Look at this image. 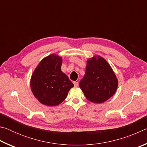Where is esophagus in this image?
<instances>
[{"mask_svg": "<svg viewBox=\"0 0 147 147\" xmlns=\"http://www.w3.org/2000/svg\"><path fill=\"white\" fill-rule=\"evenodd\" d=\"M73 84H74V87H76V88L78 86V82H74Z\"/></svg>", "mask_w": 147, "mask_h": 147, "instance_id": "1", "label": "esophagus"}]
</instances>
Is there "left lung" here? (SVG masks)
<instances>
[{
	"label": "left lung",
	"mask_w": 147,
	"mask_h": 147,
	"mask_svg": "<svg viewBox=\"0 0 147 147\" xmlns=\"http://www.w3.org/2000/svg\"><path fill=\"white\" fill-rule=\"evenodd\" d=\"M79 86L88 100L100 104L115 93L118 80L108 61L97 55L88 59L85 75Z\"/></svg>",
	"instance_id": "obj_1"
}]
</instances>
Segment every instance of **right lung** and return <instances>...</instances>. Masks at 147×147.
Listing matches in <instances>:
<instances>
[{
	"instance_id": "right-lung-1",
	"label": "right lung",
	"mask_w": 147,
	"mask_h": 147,
	"mask_svg": "<svg viewBox=\"0 0 147 147\" xmlns=\"http://www.w3.org/2000/svg\"><path fill=\"white\" fill-rule=\"evenodd\" d=\"M62 58L53 54L45 57L32 74L30 88L39 102L48 106L61 104L74 85L61 70Z\"/></svg>"
}]
</instances>
